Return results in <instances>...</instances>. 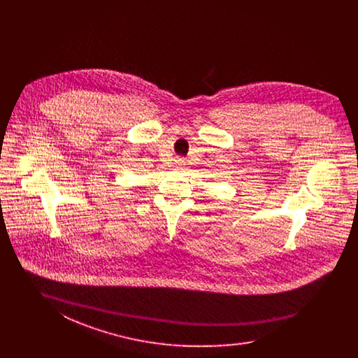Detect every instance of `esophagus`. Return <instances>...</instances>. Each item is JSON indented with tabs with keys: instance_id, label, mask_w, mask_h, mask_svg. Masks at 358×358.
I'll return each mask as SVG.
<instances>
[{
	"instance_id": "esophagus-1",
	"label": "esophagus",
	"mask_w": 358,
	"mask_h": 358,
	"mask_svg": "<svg viewBox=\"0 0 358 358\" xmlns=\"http://www.w3.org/2000/svg\"><path fill=\"white\" fill-rule=\"evenodd\" d=\"M174 164H176V166H177V168H180V169H181V168H184L185 161H184V158H176V159H174Z\"/></svg>"
}]
</instances>
